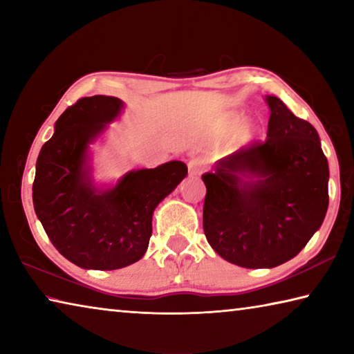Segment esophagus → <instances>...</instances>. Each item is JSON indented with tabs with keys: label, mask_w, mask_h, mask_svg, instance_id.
I'll return each mask as SVG.
<instances>
[{
	"label": "esophagus",
	"mask_w": 354,
	"mask_h": 354,
	"mask_svg": "<svg viewBox=\"0 0 354 354\" xmlns=\"http://www.w3.org/2000/svg\"><path fill=\"white\" fill-rule=\"evenodd\" d=\"M205 170V160L201 158H192L189 160V175L190 176H198Z\"/></svg>",
	"instance_id": "esophagus-1"
}]
</instances>
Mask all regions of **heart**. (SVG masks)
<instances>
[{"instance_id":"b5f03b06","label":"heart","mask_w":354,"mask_h":354,"mask_svg":"<svg viewBox=\"0 0 354 354\" xmlns=\"http://www.w3.org/2000/svg\"><path fill=\"white\" fill-rule=\"evenodd\" d=\"M239 120H241V118H239V117H237V118H234V120H232V123H231V127H234V124H236V123H237V122H239Z\"/></svg>"}]
</instances>
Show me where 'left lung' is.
<instances>
[{
    "label": "left lung",
    "mask_w": 354,
    "mask_h": 354,
    "mask_svg": "<svg viewBox=\"0 0 354 354\" xmlns=\"http://www.w3.org/2000/svg\"><path fill=\"white\" fill-rule=\"evenodd\" d=\"M267 139L217 160L203 175V227L215 253L245 268H273L295 257L328 211L329 169L320 139L277 97Z\"/></svg>",
    "instance_id": "8db88e82"
}]
</instances>
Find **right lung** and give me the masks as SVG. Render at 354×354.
Returning <instances> with one entry per match:
<instances>
[{
	"instance_id": "obj_1",
	"label": "right lung",
	"mask_w": 354,
	"mask_h": 354,
	"mask_svg": "<svg viewBox=\"0 0 354 354\" xmlns=\"http://www.w3.org/2000/svg\"><path fill=\"white\" fill-rule=\"evenodd\" d=\"M122 109L115 97L77 100L57 118L35 164V214L59 253L87 270H117L139 261L151 237L154 209L187 175V165L170 160L98 189L88 145Z\"/></svg>"
}]
</instances>
